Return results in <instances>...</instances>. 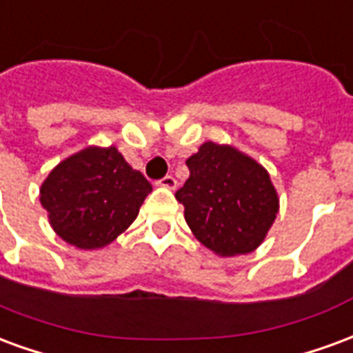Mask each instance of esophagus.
I'll return each instance as SVG.
<instances>
[{
    "label": "esophagus",
    "instance_id": "34e87169",
    "mask_svg": "<svg viewBox=\"0 0 353 353\" xmlns=\"http://www.w3.org/2000/svg\"><path fill=\"white\" fill-rule=\"evenodd\" d=\"M159 185H161V187H164V189H176L177 181L174 176H166V177H162L161 181H159Z\"/></svg>",
    "mask_w": 353,
    "mask_h": 353
}]
</instances>
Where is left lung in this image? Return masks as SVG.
<instances>
[{"mask_svg":"<svg viewBox=\"0 0 353 353\" xmlns=\"http://www.w3.org/2000/svg\"><path fill=\"white\" fill-rule=\"evenodd\" d=\"M187 166L191 176L176 199L200 244L221 257L257 250L280 210L268 172L236 147L214 141L202 143Z\"/></svg>","mask_w":353,"mask_h":353,"instance_id":"8db88e82","label":"left lung"}]
</instances>
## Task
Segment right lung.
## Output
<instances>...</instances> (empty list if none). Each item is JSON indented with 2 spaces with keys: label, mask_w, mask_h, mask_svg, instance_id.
<instances>
[{
  "label": "right lung",
  "mask_w": 353,
  "mask_h": 353,
  "mask_svg": "<svg viewBox=\"0 0 353 353\" xmlns=\"http://www.w3.org/2000/svg\"><path fill=\"white\" fill-rule=\"evenodd\" d=\"M153 191L117 147H87L52 168L39 189L50 227L68 244L98 250L111 244L138 217Z\"/></svg>",
  "instance_id": "right-lung-1"
}]
</instances>
